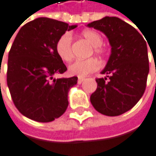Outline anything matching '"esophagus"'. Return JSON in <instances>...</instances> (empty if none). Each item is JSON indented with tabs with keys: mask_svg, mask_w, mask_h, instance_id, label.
<instances>
[{
	"mask_svg": "<svg viewBox=\"0 0 156 156\" xmlns=\"http://www.w3.org/2000/svg\"><path fill=\"white\" fill-rule=\"evenodd\" d=\"M84 80H85V79H83V77H79V80H77V83L81 84Z\"/></svg>",
	"mask_w": 156,
	"mask_h": 156,
	"instance_id": "34e87169",
	"label": "esophagus"
}]
</instances>
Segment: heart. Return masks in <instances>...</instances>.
<instances>
[{"mask_svg":"<svg viewBox=\"0 0 156 156\" xmlns=\"http://www.w3.org/2000/svg\"><path fill=\"white\" fill-rule=\"evenodd\" d=\"M82 37L87 40L94 49V51L98 54H102L104 50L102 44L104 42L103 37L100 33L95 30L87 29L82 32ZM72 38L69 34H64L61 36L55 45V51L58 56L66 62L72 59V49H71ZM100 67V64L97 60L90 58L87 60H76L71 63L68 66V73L72 76H76L80 77H84L89 74L95 72Z\"/></svg>","mask_w":156,"mask_h":156,"instance_id":"heart-1","label":"heart"}]
</instances>
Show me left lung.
Masks as SVG:
<instances>
[{"instance_id":"left-lung-1","label":"left lung","mask_w":156,"mask_h":156,"mask_svg":"<svg viewBox=\"0 0 156 156\" xmlns=\"http://www.w3.org/2000/svg\"><path fill=\"white\" fill-rule=\"evenodd\" d=\"M107 37L111 54L97 79V89L90 95L93 107L103 115L115 116L130 110L141 98L149 74L147 44L129 24L118 17L105 16L87 25Z\"/></svg>"}]
</instances>
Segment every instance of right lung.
I'll list each match as a JSON object with an SVG mask.
<instances>
[{
  "label": "right lung",
  "mask_w": 156,
  "mask_h": 156,
  "mask_svg": "<svg viewBox=\"0 0 156 156\" xmlns=\"http://www.w3.org/2000/svg\"><path fill=\"white\" fill-rule=\"evenodd\" d=\"M76 27L39 17L18 31L8 54L7 85L15 105L25 116L51 122L66 112L68 91L77 77H53L67 70L55 45L66 31Z\"/></svg>",
  "instance_id": "1"
}]
</instances>
